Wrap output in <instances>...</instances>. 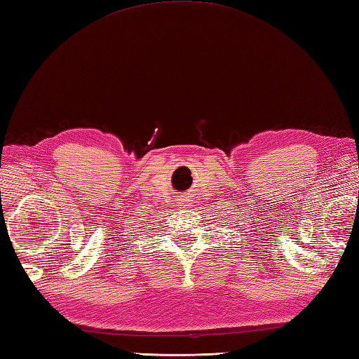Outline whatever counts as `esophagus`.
<instances>
[{
  "mask_svg": "<svg viewBox=\"0 0 359 359\" xmlns=\"http://www.w3.org/2000/svg\"><path fill=\"white\" fill-rule=\"evenodd\" d=\"M178 205H180L181 208L189 206V197H186V195H181V197L178 198Z\"/></svg>",
  "mask_w": 359,
  "mask_h": 359,
  "instance_id": "obj_1",
  "label": "esophagus"
}]
</instances>
